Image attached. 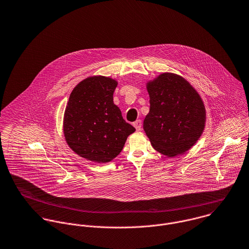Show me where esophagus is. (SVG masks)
<instances>
[{
  "label": "esophagus",
  "mask_w": 249,
  "mask_h": 249,
  "mask_svg": "<svg viewBox=\"0 0 249 249\" xmlns=\"http://www.w3.org/2000/svg\"><path fill=\"white\" fill-rule=\"evenodd\" d=\"M133 125L136 128V130H138V131L141 130L142 129V121L141 120H137L136 122L133 123Z\"/></svg>",
  "instance_id": "esophagus-1"
}]
</instances>
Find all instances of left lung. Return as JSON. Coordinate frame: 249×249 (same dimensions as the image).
I'll use <instances>...</instances> for the list:
<instances>
[{"label": "left lung", "instance_id": "obj_1", "mask_svg": "<svg viewBox=\"0 0 249 249\" xmlns=\"http://www.w3.org/2000/svg\"><path fill=\"white\" fill-rule=\"evenodd\" d=\"M149 113L143 129L151 145L169 157L190 149L199 139L205 125L203 103L183 77L165 72L148 82Z\"/></svg>", "mask_w": 249, "mask_h": 249}]
</instances>
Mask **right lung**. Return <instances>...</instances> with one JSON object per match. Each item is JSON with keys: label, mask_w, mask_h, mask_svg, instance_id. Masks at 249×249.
Wrapping results in <instances>:
<instances>
[{"label": "right lung", "mask_w": 249, "mask_h": 249, "mask_svg": "<svg viewBox=\"0 0 249 249\" xmlns=\"http://www.w3.org/2000/svg\"><path fill=\"white\" fill-rule=\"evenodd\" d=\"M117 81L106 76L82 80L71 91L64 113V135L79 156L107 163L122 151L135 128L113 103Z\"/></svg>", "instance_id": "1"}]
</instances>
